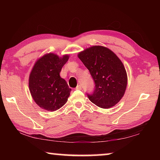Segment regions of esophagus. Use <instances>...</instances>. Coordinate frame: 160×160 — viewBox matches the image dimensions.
<instances>
[{"label": "esophagus", "instance_id": "obj_1", "mask_svg": "<svg viewBox=\"0 0 160 160\" xmlns=\"http://www.w3.org/2000/svg\"><path fill=\"white\" fill-rule=\"evenodd\" d=\"M75 89H76V90H81V89H82V86H81L80 85H78Z\"/></svg>", "mask_w": 160, "mask_h": 160}]
</instances>
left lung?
<instances>
[{
	"instance_id": "left-lung-1",
	"label": "left lung",
	"mask_w": 160,
	"mask_h": 160,
	"mask_svg": "<svg viewBox=\"0 0 160 160\" xmlns=\"http://www.w3.org/2000/svg\"><path fill=\"white\" fill-rule=\"evenodd\" d=\"M89 70L95 83L90 101L102 109H109L122 99L128 77L123 64L112 50L102 46H92L78 54Z\"/></svg>"
}]
</instances>
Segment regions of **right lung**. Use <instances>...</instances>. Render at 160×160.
<instances>
[{
    "instance_id": "right-lung-1",
    "label": "right lung",
    "mask_w": 160,
    "mask_h": 160,
    "mask_svg": "<svg viewBox=\"0 0 160 160\" xmlns=\"http://www.w3.org/2000/svg\"><path fill=\"white\" fill-rule=\"evenodd\" d=\"M69 55L62 57L48 53L35 62L29 77V89L32 99L41 109L48 112L59 109L68 101L71 89L60 76Z\"/></svg>"
}]
</instances>
